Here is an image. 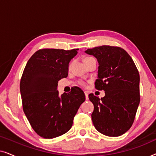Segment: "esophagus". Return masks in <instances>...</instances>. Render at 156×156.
Instances as JSON below:
<instances>
[{
  "mask_svg": "<svg viewBox=\"0 0 156 156\" xmlns=\"http://www.w3.org/2000/svg\"><path fill=\"white\" fill-rule=\"evenodd\" d=\"M84 94H85V97H86V100H88L89 99V94H88V93L85 91Z\"/></svg>",
  "mask_w": 156,
  "mask_h": 156,
  "instance_id": "esophagus-1",
  "label": "esophagus"
}]
</instances>
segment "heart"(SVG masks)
Instances as JSON below:
<instances>
[{"label":"heart","instance_id":"b5f03b06","mask_svg":"<svg viewBox=\"0 0 156 156\" xmlns=\"http://www.w3.org/2000/svg\"><path fill=\"white\" fill-rule=\"evenodd\" d=\"M92 59V57H86L84 59V62H87L88 60H89V59ZM71 67V64H69V68ZM80 84L82 85V86H86V83H85L84 82H82V81H81V82H80Z\"/></svg>","mask_w":156,"mask_h":156}]
</instances>
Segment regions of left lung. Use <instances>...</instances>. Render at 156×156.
Listing matches in <instances>:
<instances>
[{
    "label": "left lung",
    "instance_id": "left-lung-1",
    "mask_svg": "<svg viewBox=\"0 0 156 156\" xmlns=\"http://www.w3.org/2000/svg\"><path fill=\"white\" fill-rule=\"evenodd\" d=\"M85 52L97 59L99 66L95 88L105 91L101 99L89 94L94 104L93 124L105 136L122 135L133 124L140 102L137 67L126 51L119 47L102 45Z\"/></svg>",
    "mask_w": 156,
    "mask_h": 156
}]
</instances>
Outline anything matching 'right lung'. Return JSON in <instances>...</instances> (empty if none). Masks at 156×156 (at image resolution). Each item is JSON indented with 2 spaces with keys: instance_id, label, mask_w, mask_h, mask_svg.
<instances>
[{
  "instance_id": "right-lung-1",
  "label": "right lung",
  "mask_w": 156,
  "mask_h": 156,
  "mask_svg": "<svg viewBox=\"0 0 156 156\" xmlns=\"http://www.w3.org/2000/svg\"><path fill=\"white\" fill-rule=\"evenodd\" d=\"M79 49H41L27 61L20 80L23 108L35 133L44 138L63 135L85 101L84 91L74 87L59 96L57 83L67 77L71 59Z\"/></svg>"
}]
</instances>
